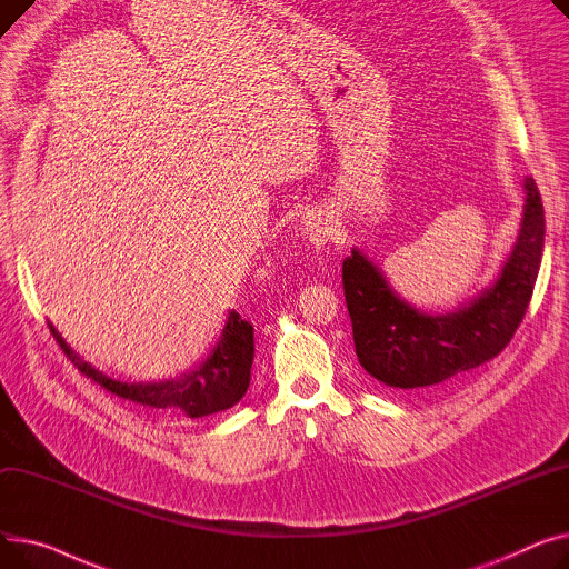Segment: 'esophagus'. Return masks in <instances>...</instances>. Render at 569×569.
Wrapping results in <instances>:
<instances>
[{"label": "esophagus", "mask_w": 569, "mask_h": 569, "mask_svg": "<svg viewBox=\"0 0 569 569\" xmlns=\"http://www.w3.org/2000/svg\"><path fill=\"white\" fill-rule=\"evenodd\" d=\"M303 233H306L308 241H310L312 246L321 248V246H326V243L332 239V233H336V222H332V218H330L328 213L315 211V213H310V216L306 218V222H303Z\"/></svg>", "instance_id": "1"}]
</instances>
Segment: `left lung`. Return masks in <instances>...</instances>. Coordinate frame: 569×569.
Wrapping results in <instances>:
<instances>
[{
	"mask_svg": "<svg viewBox=\"0 0 569 569\" xmlns=\"http://www.w3.org/2000/svg\"><path fill=\"white\" fill-rule=\"evenodd\" d=\"M523 216L498 278L469 303L427 315L390 287L379 266L358 248L342 263L345 298L358 362L377 381L427 392L476 370L508 347L536 287L545 248V207L523 179Z\"/></svg>",
	"mask_w": 569,
	"mask_h": 569,
	"instance_id": "left-lung-1",
	"label": "left lung"
}]
</instances>
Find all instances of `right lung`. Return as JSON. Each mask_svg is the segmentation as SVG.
<instances>
[{
  "label": "right lung",
  "mask_w": 569,
  "mask_h": 569,
  "mask_svg": "<svg viewBox=\"0 0 569 569\" xmlns=\"http://www.w3.org/2000/svg\"><path fill=\"white\" fill-rule=\"evenodd\" d=\"M50 330L61 351L71 358V362L87 379L96 381L100 388L110 390L117 397L128 399V402H136L149 409L179 411L186 413L188 418H204L239 405L250 386V367L254 358V328L250 321L241 319L237 310H229L220 340L194 370L183 372L174 379L149 383H123L106 377L66 345L61 332L52 323Z\"/></svg>",
  "instance_id": "obj_1"
}]
</instances>
